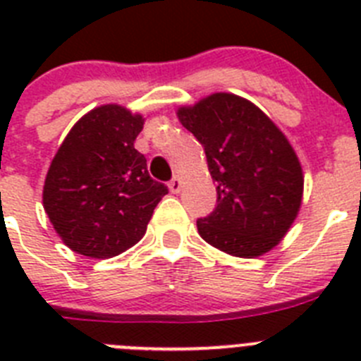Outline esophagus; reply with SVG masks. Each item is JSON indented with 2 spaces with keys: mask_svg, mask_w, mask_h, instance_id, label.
<instances>
[{
  "mask_svg": "<svg viewBox=\"0 0 361 361\" xmlns=\"http://www.w3.org/2000/svg\"><path fill=\"white\" fill-rule=\"evenodd\" d=\"M168 186H170L171 193H178V191L183 190V180H180L178 177H173L170 183H168Z\"/></svg>",
  "mask_w": 361,
  "mask_h": 361,
  "instance_id": "obj_1",
  "label": "esophagus"
}]
</instances>
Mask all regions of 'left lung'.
Here are the masks:
<instances>
[{
  "mask_svg": "<svg viewBox=\"0 0 361 361\" xmlns=\"http://www.w3.org/2000/svg\"><path fill=\"white\" fill-rule=\"evenodd\" d=\"M178 119L195 135L216 183V206L197 219L200 237L235 257L275 247L302 204L304 177L295 149L253 103L213 94Z\"/></svg>",
  "mask_w": 361,
  "mask_h": 361,
  "instance_id": "obj_1",
  "label": "left lung"
}]
</instances>
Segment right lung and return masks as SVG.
Returning <instances> with one entry per match:
<instances>
[{"label": "right lung", "instance_id": "obj_1", "mask_svg": "<svg viewBox=\"0 0 361 361\" xmlns=\"http://www.w3.org/2000/svg\"><path fill=\"white\" fill-rule=\"evenodd\" d=\"M142 124L141 116L104 104L73 124L57 149L43 206L63 242L79 255L108 258L132 247L168 193L133 146Z\"/></svg>", "mask_w": 361, "mask_h": 361}]
</instances>
